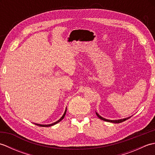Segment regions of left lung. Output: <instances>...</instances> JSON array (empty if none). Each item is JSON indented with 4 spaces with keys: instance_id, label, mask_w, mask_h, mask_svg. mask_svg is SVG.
<instances>
[{
    "instance_id": "left-lung-1",
    "label": "left lung",
    "mask_w": 155,
    "mask_h": 155,
    "mask_svg": "<svg viewBox=\"0 0 155 155\" xmlns=\"http://www.w3.org/2000/svg\"><path fill=\"white\" fill-rule=\"evenodd\" d=\"M96 114L97 115V117L100 118V119L103 120H104V121H107V122H110V123H122V122L123 121H125L126 120L128 119V118H130V117H128V118H123V119H119V120H108V119H106V118H104L103 117H101L99 114H98L97 112H96Z\"/></svg>"
}]
</instances>
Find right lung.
<instances>
[{
    "label": "right lung",
    "instance_id": "add662e5",
    "mask_svg": "<svg viewBox=\"0 0 155 155\" xmlns=\"http://www.w3.org/2000/svg\"><path fill=\"white\" fill-rule=\"evenodd\" d=\"M66 112H67V109L65 110L64 113L63 114V115H62V117L60 118V119H59L58 120H57V122H55V123H53L50 124H37V123H35V124L36 125H38V126H40V127H51V126H52V125H54V124H57V123H59V122H60V121H61L62 119H63L64 117V116H65V114H66Z\"/></svg>",
    "mask_w": 155,
    "mask_h": 155
}]
</instances>
